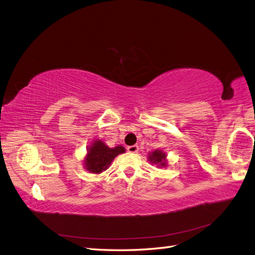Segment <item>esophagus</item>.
<instances>
[{
    "label": "esophagus",
    "mask_w": 255,
    "mask_h": 255,
    "mask_svg": "<svg viewBox=\"0 0 255 255\" xmlns=\"http://www.w3.org/2000/svg\"><path fill=\"white\" fill-rule=\"evenodd\" d=\"M138 150H139V148H138L137 144H134V145H129L128 146V151L129 153H137Z\"/></svg>",
    "instance_id": "esophagus-1"
}]
</instances>
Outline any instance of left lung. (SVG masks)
I'll return each instance as SVG.
<instances>
[{
  "label": "left lung",
  "mask_w": 255,
  "mask_h": 255,
  "mask_svg": "<svg viewBox=\"0 0 255 255\" xmlns=\"http://www.w3.org/2000/svg\"><path fill=\"white\" fill-rule=\"evenodd\" d=\"M149 161L151 164L156 165L158 168H165L167 167V154L163 150L155 149L149 153Z\"/></svg>",
  "instance_id": "obj_1"
}]
</instances>
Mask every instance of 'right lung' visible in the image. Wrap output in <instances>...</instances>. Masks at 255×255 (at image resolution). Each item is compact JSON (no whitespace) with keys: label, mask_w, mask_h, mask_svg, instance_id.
I'll list each match as a JSON object with an SVG mask.
<instances>
[{"label":"right lung","mask_w":255,"mask_h":255,"mask_svg":"<svg viewBox=\"0 0 255 255\" xmlns=\"http://www.w3.org/2000/svg\"><path fill=\"white\" fill-rule=\"evenodd\" d=\"M125 152V146L116 145L115 148H110L104 141L95 139L90 145H88L87 154L83 160L85 170L90 173L100 174L109 169L116 156Z\"/></svg>","instance_id":"1"}]
</instances>
